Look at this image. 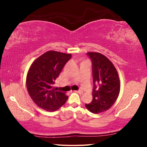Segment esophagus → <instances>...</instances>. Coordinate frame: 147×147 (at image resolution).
<instances>
[{"label": "esophagus", "instance_id": "34e87169", "mask_svg": "<svg viewBox=\"0 0 147 147\" xmlns=\"http://www.w3.org/2000/svg\"><path fill=\"white\" fill-rule=\"evenodd\" d=\"M76 93H78V94H83V91H82V90H78V91H75Z\"/></svg>", "mask_w": 147, "mask_h": 147}]
</instances>
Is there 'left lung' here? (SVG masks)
<instances>
[{"label":"left lung","mask_w":147,"mask_h":147,"mask_svg":"<svg viewBox=\"0 0 147 147\" xmlns=\"http://www.w3.org/2000/svg\"><path fill=\"white\" fill-rule=\"evenodd\" d=\"M92 62L94 88L92 102L86 107L94 114L109 109L115 103L120 93V84L118 72L113 63L100 53L88 52Z\"/></svg>","instance_id":"left-lung-1"}]
</instances>
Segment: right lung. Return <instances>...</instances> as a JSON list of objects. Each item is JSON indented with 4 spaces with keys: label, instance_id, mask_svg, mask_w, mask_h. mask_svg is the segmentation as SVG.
I'll return each instance as SVG.
<instances>
[{
    "label": "right lung",
    "instance_id": "right-lung-1",
    "mask_svg": "<svg viewBox=\"0 0 147 147\" xmlns=\"http://www.w3.org/2000/svg\"><path fill=\"white\" fill-rule=\"evenodd\" d=\"M71 54L49 51L36 59L30 67L26 84L31 99L40 108L54 112L68 99L64 92L54 90L53 85Z\"/></svg>",
    "mask_w": 147,
    "mask_h": 147
}]
</instances>
